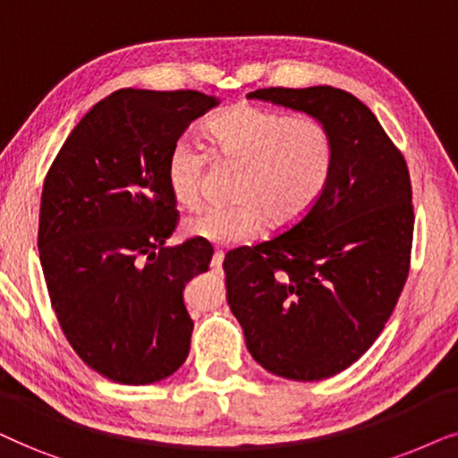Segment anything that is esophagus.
I'll use <instances>...</instances> for the list:
<instances>
[{
	"mask_svg": "<svg viewBox=\"0 0 458 458\" xmlns=\"http://www.w3.org/2000/svg\"><path fill=\"white\" fill-rule=\"evenodd\" d=\"M222 264H224V251L222 249H216V253H213V259H211V270L219 272L222 270Z\"/></svg>",
	"mask_w": 458,
	"mask_h": 458,
	"instance_id": "34e87169",
	"label": "esophagus"
}]
</instances>
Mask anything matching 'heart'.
I'll use <instances>...</instances> for the list:
<instances>
[{
  "instance_id": "heart-1",
  "label": "heart",
  "mask_w": 458,
  "mask_h": 458,
  "mask_svg": "<svg viewBox=\"0 0 458 458\" xmlns=\"http://www.w3.org/2000/svg\"><path fill=\"white\" fill-rule=\"evenodd\" d=\"M211 157L239 165L234 203L205 207L182 224L186 236L219 245L253 239L261 225L289 228L316 205L331 180L335 144L320 121L258 105H236L205 125ZM207 157L178 140L165 161L167 188L182 207L203 192Z\"/></svg>"
}]
</instances>
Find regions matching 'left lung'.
Instances as JSON below:
<instances>
[{"instance_id": "left-lung-1", "label": "left lung", "mask_w": 458, "mask_h": 458, "mask_svg": "<svg viewBox=\"0 0 458 458\" xmlns=\"http://www.w3.org/2000/svg\"><path fill=\"white\" fill-rule=\"evenodd\" d=\"M331 131L335 163L316 205L286 233L225 255V293L247 350L270 373L320 381L379 337L411 267L412 188L402 152L350 91L255 89Z\"/></svg>"}]
</instances>
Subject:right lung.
Instances as JSON below:
<instances>
[{"label": "right lung", "instance_id": "obj_1", "mask_svg": "<svg viewBox=\"0 0 458 458\" xmlns=\"http://www.w3.org/2000/svg\"><path fill=\"white\" fill-rule=\"evenodd\" d=\"M216 96L119 89L79 121L46 175L39 259L52 308L77 356L106 379L148 386L191 352L184 286L207 272L200 239L167 247L178 209L172 146Z\"/></svg>", "mask_w": 458, "mask_h": 458}]
</instances>
